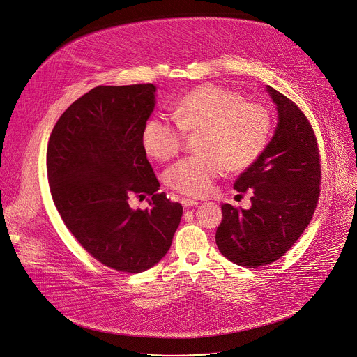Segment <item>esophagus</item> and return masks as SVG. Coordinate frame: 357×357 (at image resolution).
Listing matches in <instances>:
<instances>
[{
    "instance_id": "1",
    "label": "esophagus",
    "mask_w": 357,
    "mask_h": 357,
    "mask_svg": "<svg viewBox=\"0 0 357 357\" xmlns=\"http://www.w3.org/2000/svg\"><path fill=\"white\" fill-rule=\"evenodd\" d=\"M181 204L184 208H190V206H195L198 205L197 199H190V198H181Z\"/></svg>"
}]
</instances>
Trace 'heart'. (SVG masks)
I'll return each mask as SVG.
<instances>
[{"label": "heart", "instance_id": "heart-1", "mask_svg": "<svg viewBox=\"0 0 357 357\" xmlns=\"http://www.w3.org/2000/svg\"><path fill=\"white\" fill-rule=\"evenodd\" d=\"M176 121L152 115L142 129V146L153 159H172L183 144V130H201L202 153L178 160L167 169L166 184L188 197L206 195L225 165L229 172L252 166L270 136L267 108L246 102L238 91L217 84L191 90L176 105Z\"/></svg>", "mask_w": 357, "mask_h": 357}]
</instances>
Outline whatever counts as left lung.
<instances>
[{
    "mask_svg": "<svg viewBox=\"0 0 357 357\" xmlns=\"http://www.w3.org/2000/svg\"><path fill=\"white\" fill-rule=\"evenodd\" d=\"M277 111L273 137L235 181L252 190L249 209L222 204L215 242L220 252L243 267H260L286 253L305 231L317 208L321 165L314 130L303 111L266 86Z\"/></svg>",
    "mask_w": 357,
    "mask_h": 357,
    "instance_id": "8db88e82",
    "label": "left lung"
}]
</instances>
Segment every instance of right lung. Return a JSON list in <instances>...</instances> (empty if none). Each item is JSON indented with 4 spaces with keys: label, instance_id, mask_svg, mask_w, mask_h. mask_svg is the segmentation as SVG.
Returning <instances> with one entry per match:
<instances>
[{
    "label": "right lung",
    "instance_id": "obj_1",
    "mask_svg": "<svg viewBox=\"0 0 357 357\" xmlns=\"http://www.w3.org/2000/svg\"><path fill=\"white\" fill-rule=\"evenodd\" d=\"M156 86H98L71 104L47 145V180L60 217L98 261L123 273L159 263L172 246L183 206L165 192L142 146ZM151 195V208L128 205Z\"/></svg>",
    "mask_w": 357,
    "mask_h": 357
}]
</instances>
